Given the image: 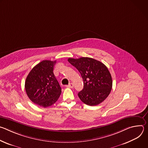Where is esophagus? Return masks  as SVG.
<instances>
[{"label": "esophagus", "instance_id": "esophagus-1", "mask_svg": "<svg viewBox=\"0 0 148 148\" xmlns=\"http://www.w3.org/2000/svg\"><path fill=\"white\" fill-rule=\"evenodd\" d=\"M73 87H74V85L73 84H72V83H70L69 85H68V86H66V87H68V88H73Z\"/></svg>", "mask_w": 148, "mask_h": 148}]
</instances>
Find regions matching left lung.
<instances>
[{
    "mask_svg": "<svg viewBox=\"0 0 148 148\" xmlns=\"http://www.w3.org/2000/svg\"><path fill=\"white\" fill-rule=\"evenodd\" d=\"M68 61L78 70L83 79L84 88L78 94L82 102L95 106L108 97L112 80L108 68L102 62L90 57L69 58Z\"/></svg>",
    "mask_w": 148,
    "mask_h": 148,
    "instance_id": "left-lung-1",
    "label": "left lung"
}]
</instances>
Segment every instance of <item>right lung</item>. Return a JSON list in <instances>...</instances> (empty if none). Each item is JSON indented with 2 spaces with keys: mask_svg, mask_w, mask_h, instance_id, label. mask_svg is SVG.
<instances>
[{
  "mask_svg": "<svg viewBox=\"0 0 148 148\" xmlns=\"http://www.w3.org/2000/svg\"><path fill=\"white\" fill-rule=\"evenodd\" d=\"M56 63V61H41L32 69L25 81V90L29 99L44 108L54 104L61 93L53 73Z\"/></svg>",
  "mask_w": 148,
  "mask_h": 148,
  "instance_id": "obj_1",
  "label": "right lung"
}]
</instances>
